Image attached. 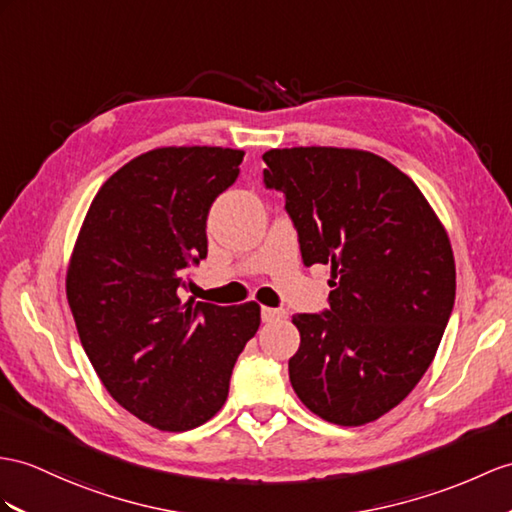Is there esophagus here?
<instances>
[{"instance_id": "1", "label": "esophagus", "mask_w": 512, "mask_h": 512, "mask_svg": "<svg viewBox=\"0 0 512 512\" xmlns=\"http://www.w3.org/2000/svg\"><path fill=\"white\" fill-rule=\"evenodd\" d=\"M260 317H263L265 323H271V321H278V319L286 317V313L282 308H265L263 306V310H260Z\"/></svg>"}]
</instances>
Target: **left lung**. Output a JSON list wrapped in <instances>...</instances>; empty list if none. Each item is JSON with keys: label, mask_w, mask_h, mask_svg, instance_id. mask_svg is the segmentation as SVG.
<instances>
[{"label": "left lung", "mask_w": 512, "mask_h": 512, "mask_svg": "<svg viewBox=\"0 0 512 512\" xmlns=\"http://www.w3.org/2000/svg\"><path fill=\"white\" fill-rule=\"evenodd\" d=\"M263 160L304 265L332 267L330 308L293 315V391L321 419L365 426L415 389L439 350L456 297L450 239L417 184L376 154L291 147Z\"/></svg>", "instance_id": "obj_1"}]
</instances>
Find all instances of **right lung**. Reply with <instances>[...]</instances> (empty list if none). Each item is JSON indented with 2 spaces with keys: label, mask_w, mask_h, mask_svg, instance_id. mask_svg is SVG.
<instances>
[{
  "label": "right lung",
  "mask_w": 512,
  "mask_h": 512,
  "mask_svg": "<svg viewBox=\"0 0 512 512\" xmlns=\"http://www.w3.org/2000/svg\"><path fill=\"white\" fill-rule=\"evenodd\" d=\"M241 149L158 147L104 182L67 271V299L112 400L158 430L184 432L226 404L260 306L182 302L208 254L206 219L239 178Z\"/></svg>",
  "instance_id": "right-lung-1"
}]
</instances>
